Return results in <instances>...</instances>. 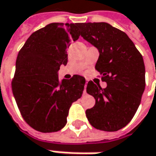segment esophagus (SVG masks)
Here are the masks:
<instances>
[{
    "label": "esophagus",
    "mask_w": 156,
    "mask_h": 156,
    "mask_svg": "<svg viewBox=\"0 0 156 156\" xmlns=\"http://www.w3.org/2000/svg\"><path fill=\"white\" fill-rule=\"evenodd\" d=\"M87 81L85 82V84H84V90H83V93H86V86H87Z\"/></svg>",
    "instance_id": "esophagus-1"
}]
</instances>
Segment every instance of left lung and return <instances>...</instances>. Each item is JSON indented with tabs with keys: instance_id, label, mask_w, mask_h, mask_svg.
<instances>
[{
	"instance_id": "obj_1",
	"label": "left lung",
	"mask_w": 156,
	"mask_h": 156,
	"mask_svg": "<svg viewBox=\"0 0 156 156\" xmlns=\"http://www.w3.org/2000/svg\"><path fill=\"white\" fill-rule=\"evenodd\" d=\"M79 34L96 46L99 58L95 69L107 87L89 81L86 92L96 104L86 110L92 126L104 131H117L131 121L145 89V66L142 54L128 35L105 22L78 23Z\"/></svg>"
}]
</instances>
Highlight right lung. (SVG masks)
Instances as JSON below:
<instances>
[{"label": "right lung", "mask_w": 156, "mask_h": 156, "mask_svg": "<svg viewBox=\"0 0 156 156\" xmlns=\"http://www.w3.org/2000/svg\"><path fill=\"white\" fill-rule=\"evenodd\" d=\"M79 36L78 23H51L30 35L18 53L12 90L23 119L37 131L60 130L71 105L82 97L85 78L58 76L67 64L70 41Z\"/></svg>", "instance_id": "right-lung-1"}]
</instances>
